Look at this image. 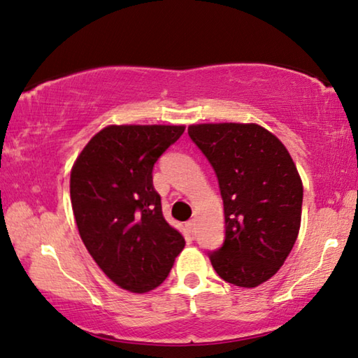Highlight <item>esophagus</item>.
Here are the masks:
<instances>
[{
  "label": "esophagus",
  "instance_id": "1",
  "mask_svg": "<svg viewBox=\"0 0 358 358\" xmlns=\"http://www.w3.org/2000/svg\"><path fill=\"white\" fill-rule=\"evenodd\" d=\"M186 229H187V232H189V234L196 232V221H194V220L187 221V222H186Z\"/></svg>",
  "mask_w": 358,
  "mask_h": 358
}]
</instances>
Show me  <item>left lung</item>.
Instances as JSON below:
<instances>
[{
  "label": "left lung",
  "mask_w": 358,
  "mask_h": 358,
  "mask_svg": "<svg viewBox=\"0 0 358 358\" xmlns=\"http://www.w3.org/2000/svg\"><path fill=\"white\" fill-rule=\"evenodd\" d=\"M213 167L226 220L224 243L210 252L224 281L256 287L281 268L299 237L303 185L280 138L259 124L187 128Z\"/></svg>",
  "instance_id": "8db88e82"
}]
</instances>
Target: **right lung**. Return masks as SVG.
Returning a JSON list of instances; mask_svg holds the SVG:
<instances>
[{
  "mask_svg": "<svg viewBox=\"0 0 358 358\" xmlns=\"http://www.w3.org/2000/svg\"><path fill=\"white\" fill-rule=\"evenodd\" d=\"M185 126L121 124L99 131L71 172L78 234L99 268L121 289L143 294L164 282L185 248L169 226L153 167Z\"/></svg>",
  "mask_w": 358,
  "mask_h": 358,
  "instance_id": "obj_1",
  "label": "right lung"
}]
</instances>
